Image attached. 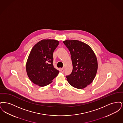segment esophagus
I'll return each instance as SVG.
<instances>
[{"label":"esophagus","instance_id":"esophagus-1","mask_svg":"<svg viewBox=\"0 0 123 123\" xmlns=\"http://www.w3.org/2000/svg\"><path fill=\"white\" fill-rule=\"evenodd\" d=\"M64 67H63L62 68H61V72H64Z\"/></svg>","mask_w":123,"mask_h":123}]
</instances>
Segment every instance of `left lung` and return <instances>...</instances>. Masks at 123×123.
<instances>
[{"label":"left lung","mask_w":123,"mask_h":123,"mask_svg":"<svg viewBox=\"0 0 123 123\" xmlns=\"http://www.w3.org/2000/svg\"><path fill=\"white\" fill-rule=\"evenodd\" d=\"M70 53L73 70L70 75L66 76L72 87L78 89L86 88L95 77L98 62L92 49L82 41L67 40L63 41Z\"/></svg>","instance_id":"left-lung-1"}]
</instances>
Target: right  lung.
Instances as JSON below:
<instances>
[{
  "mask_svg": "<svg viewBox=\"0 0 123 123\" xmlns=\"http://www.w3.org/2000/svg\"><path fill=\"white\" fill-rule=\"evenodd\" d=\"M55 40L44 39L33 47L26 64L30 81L40 87L50 84L58 76L59 70L53 65V53L59 45Z\"/></svg>",
  "mask_w": 123,
  "mask_h": 123,
  "instance_id": "1",
  "label": "right lung"
}]
</instances>
